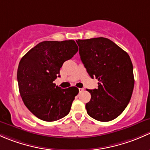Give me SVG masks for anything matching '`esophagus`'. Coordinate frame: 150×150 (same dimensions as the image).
Listing matches in <instances>:
<instances>
[{
	"label": "esophagus",
	"instance_id": "esophagus-1",
	"mask_svg": "<svg viewBox=\"0 0 150 150\" xmlns=\"http://www.w3.org/2000/svg\"><path fill=\"white\" fill-rule=\"evenodd\" d=\"M79 92H81L82 91H84V88H79Z\"/></svg>",
	"mask_w": 150,
	"mask_h": 150
}]
</instances>
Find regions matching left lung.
I'll return each instance as SVG.
<instances>
[{
	"mask_svg": "<svg viewBox=\"0 0 150 150\" xmlns=\"http://www.w3.org/2000/svg\"><path fill=\"white\" fill-rule=\"evenodd\" d=\"M76 42L86 71L99 81L98 89H86L91 94L86 112L97 121H112L123 112L132 98L134 78L130 57L108 38L78 40Z\"/></svg>",
	"mask_w": 150,
	"mask_h": 150,
	"instance_id": "1",
	"label": "left lung"
}]
</instances>
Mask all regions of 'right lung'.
<instances>
[{"label": "right lung", "mask_w": 150, "mask_h": 150, "mask_svg": "<svg viewBox=\"0 0 150 150\" xmlns=\"http://www.w3.org/2000/svg\"><path fill=\"white\" fill-rule=\"evenodd\" d=\"M78 51L74 40L44 41L31 49L18 64L20 95L32 114L45 121H55L69 113L79 89H61L54 84L63 64Z\"/></svg>", "instance_id": "1"}]
</instances>
